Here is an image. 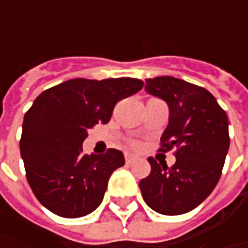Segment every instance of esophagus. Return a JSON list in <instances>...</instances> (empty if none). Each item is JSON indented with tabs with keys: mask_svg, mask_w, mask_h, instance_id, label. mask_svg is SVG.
<instances>
[{
	"mask_svg": "<svg viewBox=\"0 0 248 248\" xmlns=\"http://www.w3.org/2000/svg\"><path fill=\"white\" fill-rule=\"evenodd\" d=\"M139 157L138 156H134V155H125V163L127 164H132L135 161H138Z\"/></svg>",
	"mask_w": 248,
	"mask_h": 248,
	"instance_id": "esophagus-1",
	"label": "esophagus"
}]
</instances>
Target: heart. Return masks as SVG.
Segmentation results:
<instances>
[{
    "label": "heart",
    "instance_id": "heart-1",
    "mask_svg": "<svg viewBox=\"0 0 248 248\" xmlns=\"http://www.w3.org/2000/svg\"><path fill=\"white\" fill-rule=\"evenodd\" d=\"M131 145H132L134 148H139V146H140V143H139V142H132Z\"/></svg>",
    "mask_w": 248,
    "mask_h": 248
}]
</instances>
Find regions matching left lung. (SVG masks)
I'll return each mask as SVG.
<instances>
[{
	"label": "left lung",
	"mask_w": 248,
	"mask_h": 248,
	"mask_svg": "<svg viewBox=\"0 0 248 248\" xmlns=\"http://www.w3.org/2000/svg\"><path fill=\"white\" fill-rule=\"evenodd\" d=\"M145 90L168 103L158 152L174 149L176 161L168 167L148 158L152 170L139 182L142 197L160 214H185L204 202L221 178L231 140L228 116L205 88L179 78H146Z\"/></svg>",
	"instance_id": "obj_1"
}]
</instances>
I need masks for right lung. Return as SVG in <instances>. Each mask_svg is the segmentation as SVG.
Instances as JSON below:
<instances>
[{"instance_id":"add662e5","label":"right lung","mask_w":248,"mask_h":248,"mask_svg":"<svg viewBox=\"0 0 248 248\" xmlns=\"http://www.w3.org/2000/svg\"><path fill=\"white\" fill-rule=\"evenodd\" d=\"M138 78H73L40 93L26 111L20 138L27 182L53 214L80 218L102 203L110 175L124 166L117 149L82 153L88 129L109 123L121 99L142 90Z\"/></svg>"}]
</instances>
